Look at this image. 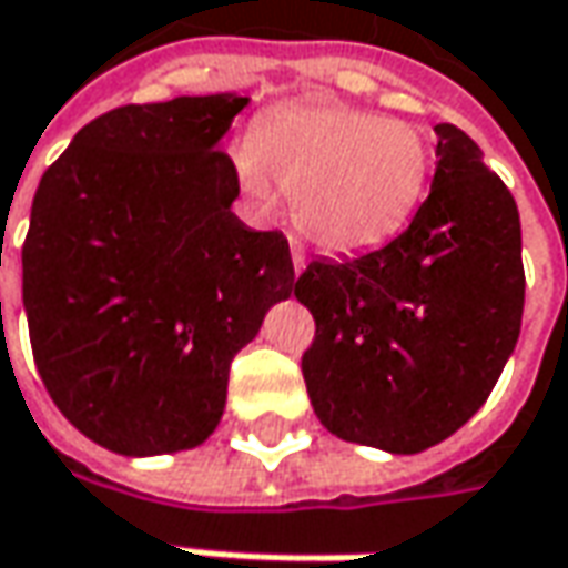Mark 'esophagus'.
<instances>
[{
	"mask_svg": "<svg viewBox=\"0 0 568 568\" xmlns=\"http://www.w3.org/2000/svg\"><path fill=\"white\" fill-rule=\"evenodd\" d=\"M304 264H307V257H304V247L298 242H292V270H295V276H302Z\"/></svg>",
	"mask_w": 568,
	"mask_h": 568,
	"instance_id": "obj_1",
	"label": "esophagus"
}]
</instances>
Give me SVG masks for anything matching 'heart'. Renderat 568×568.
Segmentation results:
<instances>
[{"mask_svg":"<svg viewBox=\"0 0 568 568\" xmlns=\"http://www.w3.org/2000/svg\"><path fill=\"white\" fill-rule=\"evenodd\" d=\"M264 204L292 194V216L311 242L336 254L386 245L415 216L430 179V141L418 122L343 103L270 112L254 148L235 153Z\"/></svg>","mask_w":568,"mask_h":568,"instance_id":"obj_1","label":"heart"}]
</instances>
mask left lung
<instances>
[{"label":"left lung","instance_id":"obj_1","mask_svg":"<svg viewBox=\"0 0 568 568\" xmlns=\"http://www.w3.org/2000/svg\"><path fill=\"white\" fill-rule=\"evenodd\" d=\"M427 201L389 245L311 261L295 298L317 333L302 374L339 440L412 456L487 402L521 329V223L462 128L440 122Z\"/></svg>","mask_w":568,"mask_h":568}]
</instances>
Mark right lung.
Here are the masks:
<instances>
[{
  "mask_svg": "<svg viewBox=\"0 0 568 568\" xmlns=\"http://www.w3.org/2000/svg\"><path fill=\"white\" fill-rule=\"evenodd\" d=\"M239 93L119 106L52 163L21 247L30 348L55 408L119 456L194 449L229 364L295 288L283 232L235 213L220 150Z\"/></svg>",
  "mask_w": 568,
  "mask_h": 568,
  "instance_id": "add662e5",
  "label": "right lung"
}]
</instances>
